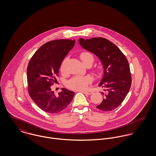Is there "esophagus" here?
<instances>
[{
	"mask_svg": "<svg viewBox=\"0 0 156 156\" xmlns=\"http://www.w3.org/2000/svg\"><path fill=\"white\" fill-rule=\"evenodd\" d=\"M83 93L85 94H88V95H90L91 94L93 93L92 91H89V90H83L82 91Z\"/></svg>",
	"mask_w": 156,
	"mask_h": 156,
	"instance_id": "obj_1",
	"label": "esophagus"
}]
</instances>
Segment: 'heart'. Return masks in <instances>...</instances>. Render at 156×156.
<instances>
[{"instance_id": "1", "label": "heart", "mask_w": 156, "mask_h": 156, "mask_svg": "<svg viewBox=\"0 0 156 156\" xmlns=\"http://www.w3.org/2000/svg\"><path fill=\"white\" fill-rule=\"evenodd\" d=\"M80 58L85 66L88 64H90L92 65L94 60V56L92 55V53L88 51L82 52L80 55ZM66 61V60L65 59L61 64V71L62 72L64 71ZM96 73L98 74H101V71L100 68H98L96 70ZM92 79L90 76H77L68 81L67 87L70 89L74 90H83L87 88L88 85L92 82Z\"/></svg>"}]
</instances>
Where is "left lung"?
<instances>
[{
    "label": "left lung",
    "instance_id": "left-lung-1",
    "mask_svg": "<svg viewBox=\"0 0 156 156\" xmlns=\"http://www.w3.org/2000/svg\"><path fill=\"white\" fill-rule=\"evenodd\" d=\"M79 43L96 55L103 67V76L98 85L104 88L103 100L96 108L102 111H113L122 103L131 87L132 77L126 57L116 45L103 38H80Z\"/></svg>",
    "mask_w": 156,
    "mask_h": 156
}]
</instances>
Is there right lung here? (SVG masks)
I'll return each instance as SVG.
<instances>
[{"label":"right lung","instance_id":"right-lung-1","mask_svg":"<svg viewBox=\"0 0 156 156\" xmlns=\"http://www.w3.org/2000/svg\"><path fill=\"white\" fill-rule=\"evenodd\" d=\"M75 44V40H57L45 43L35 53L27 68L29 94L43 111L58 113L65 109L74 92L62 88L56 95L51 86L58 76L62 61Z\"/></svg>","mask_w":156,"mask_h":156}]
</instances>
